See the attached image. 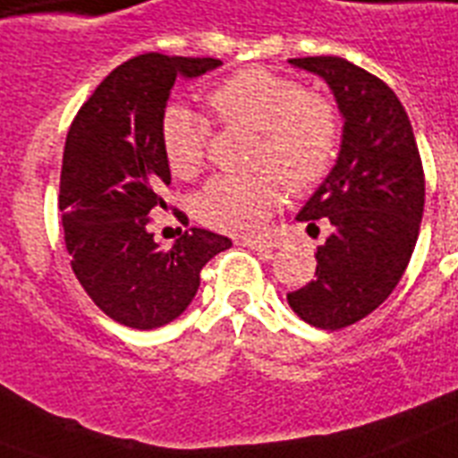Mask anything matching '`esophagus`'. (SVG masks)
I'll list each match as a JSON object with an SVG mask.
<instances>
[{
    "label": "esophagus",
    "instance_id": "1",
    "mask_svg": "<svg viewBox=\"0 0 458 458\" xmlns=\"http://www.w3.org/2000/svg\"><path fill=\"white\" fill-rule=\"evenodd\" d=\"M242 244L249 249H254V251H263V254H267V251H273V249H277L280 244L273 240H259V237H244L242 240Z\"/></svg>",
    "mask_w": 458,
    "mask_h": 458
}]
</instances>
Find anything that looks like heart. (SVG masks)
<instances>
[{
  "mask_svg": "<svg viewBox=\"0 0 458 458\" xmlns=\"http://www.w3.org/2000/svg\"><path fill=\"white\" fill-rule=\"evenodd\" d=\"M211 110L228 126L256 129L254 176H216L197 197V216L211 228L254 235L266 228L282 202V181L292 192H306L332 169L338 148L336 107L308 94L292 77L263 68L240 70L209 94ZM211 126L185 103L166 106L159 140L166 165L178 178H192L207 162ZM275 170L278 174H272Z\"/></svg>",
  "mask_w": 458,
  "mask_h": 458,
  "instance_id": "b5f03b06",
  "label": "heart"
}]
</instances>
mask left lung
Listing matches in <instances>:
<instances>
[{
    "label": "left lung",
    "mask_w": 458,
    "mask_h": 458,
    "mask_svg": "<svg viewBox=\"0 0 458 458\" xmlns=\"http://www.w3.org/2000/svg\"><path fill=\"white\" fill-rule=\"evenodd\" d=\"M327 81L344 117L336 165L296 221L329 223L315 280L287 293L292 310L318 329H344L377 310L397 287L419 240L426 181L410 117L395 91L336 55L292 58Z\"/></svg>",
    "instance_id": "1"
}]
</instances>
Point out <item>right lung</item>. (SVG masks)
<instances>
[{"label":"right lung","instance_id":"add662e5","mask_svg":"<svg viewBox=\"0 0 458 458\" xmlns=\"http://www.w3.org/2000/svg\"><path fill=\"white\" fill-rule=\"evenodd\" d=\"M216 58L143 54L122 63L80 107L65 139L58 209L72 270L96 306L131 329L169 325L191 306L199 273L233 247L204 228L162 249L148 230L171 183L159 122L178 77L216 70Z\"/></svg>","mask_w":458,"mask_h":458}]
</instances>
